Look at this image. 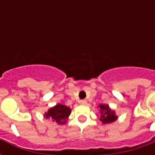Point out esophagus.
<instances>
[{
    "label": "esophagus",
    "mask_w": 155,
    "mask_h": 155,
    "mask_svg": "<svg viewBox=\"0 0 155 155\" xmlns=\"http://www.w3.org/2000/svg\"><path fill=\"white\" fill-rule=\"evenodd\" d=\"M80 103L81 104H84H84H87V101H86V100H81L80 101Z\"/></svg>",
    "instance_id": "34e87169"
}]
</instances>
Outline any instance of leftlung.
<instances>
[{"instance_id": "1", "label": "left lung", "mask_w": 155, "mask_h": 155, "mask_svg": "<svg viewBox=\"0 0 155 155\" xmlns=\"http://www.w3.org/2000/svg\"><path fill=\"white\" fill-rule=\"evenodd\" d=\"M100 108H101V111H100L101 118H100V120H101L104 124L113 122L114 120H117V117L115 115L114 112L109 108L108 104H101Z\"/></svg>"}]
</instances>
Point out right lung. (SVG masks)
<instances>
[{
    "label": "right lung",
    "instance_id": "1",
    "mask_svg": "<svg viewBox=\"0 0 155 155\" xmlns=\"http://www.w3.org/2000/svg\"><path fill=\"white\" fill-rule=\"evenodd\" d=\"M71 110L69 107L58 104L53 108H50L45 114V117L46 118L52 119L59 125H63L67 122V119L71 114Z\"/></svg>",
    "mask_w": 155,
    "mask_h": 155
}]
</instances>
